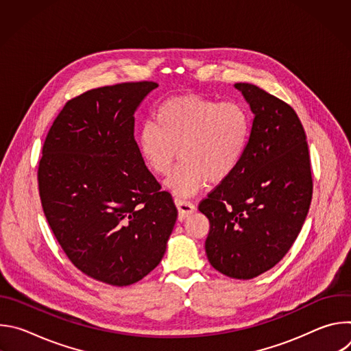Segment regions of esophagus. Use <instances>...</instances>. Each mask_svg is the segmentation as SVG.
<instances>
[{"label":"esophagus","mask_w":351,"mask_h":351,"mask_svg":"<svg viewBox=\"0 0 351 351\" xmlns=\"http://www.w3.org/2000/svg\"><path fill=\"white\" fill-rule=\"evenodd\" d=\"M175 204L178 207V213H179V221L186 219L190 214H193L195 211V206L191 202H187V199H182V198H175Z\"/></svg>","instance_id":"34e87169"}]
</instances>
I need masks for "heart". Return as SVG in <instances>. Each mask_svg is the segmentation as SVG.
<instances>
[{"label": "heart", "instance_id": "obj_1", "mask_svg": "<svg viewBox=\"0 0 351 351\" xmlns=\"http://www.w3.org/2000/svg\"><path fill=\"white\" fill-rule=\"evenodd\" d=\"M252 115L237 101L219 103L197 94L168 98L137 136L140 157L149 172L164 176L178 154L182 162L165 186L191 195L208 180L218 184L240 165L252 136Z\"/></svg>", "mask_w": 351, "mask_h": 351}]
</instances>
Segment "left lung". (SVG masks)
I'll list each match as a JSON object with an SVG mask.
<instances>
[{
	"label": "left lung",
	"instance_id": "left-lung-1",
	"mask_svg": "<svg viewBox=\"0 0 351 351\" xmlns=\"http://www.w3.org/2000/svg\"><path fill=\"white\" fill-rule=\"evenodd\" d=\"M254 114L237 169L198 206L210 221V264L234 279L274 268L303 228L313 198L306 132L294 110L265 90L236 83Z\"/></svg>",
	"mask_w": 351,
	"mask_h": 351
}]
</instances>
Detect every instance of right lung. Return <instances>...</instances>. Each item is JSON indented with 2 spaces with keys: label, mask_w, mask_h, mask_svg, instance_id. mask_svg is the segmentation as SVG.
<instances>
[{
  "label": "right lung",
  "mask_w": 351,
  "mask_h": 351,
  "mask_svg": "<svg viewBox=\"0 0 351 351\" xmlns=\"http://www.w3.org/2000/svg\"><path fill=\"white\" fill-rule=\"evenodd\" d=\"M154 82L88 90L48 130L37 180L44 215L72 264L128 286L162 260L178 210L144 165L134 112Z\"/></svg>",
  "instance_id": "right-lung-1"
}]
</instances>
